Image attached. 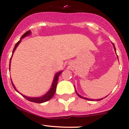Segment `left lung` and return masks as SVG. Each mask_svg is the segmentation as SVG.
<instances>
[{
  "label": "left lung",
  "mask_w": 129,
  "mask_h": 129,
  "mask_svg": "<svg viewBox=\"0 0 129 129\" xmlns=\"http://www.w3.org/2000/svg\"><path fill=\"white\" fill-rule=\"evenodd\" d=\"M113 47H114V50H115V51L116 52V48H115V45L113 44ZM117 57H118V56H117ZM74 87H75V86H74ZM76 90V89H75ZM76 93H77V94L78 95V96L79 97H80V98H83V99H84V100H89V101H91V100H91V99H89V98H85V97H82V96H81V95H79V94L78 93H77V91H76ZM106 97H107V96H106ZM103 98H101V99H98V100H96L97 101H100V100H103Z\"/></svg>",
  "instance_id": "8db88e82"
}]
</instances>
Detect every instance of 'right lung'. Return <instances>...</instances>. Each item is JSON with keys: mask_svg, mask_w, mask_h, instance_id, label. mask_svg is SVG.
Masks as SVG:
<instances>
[{"mask_svg": "<svg viewBox=\"0 0 129 129\" xmlns=\"http://www.w3.org/2000/svg\"><path fill=\"white\" fill-rule=\"evenodd\" d=\"M31 33V31L29 30V31H26V33H25L21 37L20 40L17 43H16V45H15V47H14V48L13 51H12V55H13L14 52L15 50L16 49V48H17V47L18 46V45L19 44L20 42H21V39L24 38V37H27V36L29 35ZM11 60H10V63H9L10 65H11ZM9 69H10V66H9ZM62 72H63L62 71H60V72H57V73L55 75V77H54V78H53V83H52V87H51V88L50 89L49 91H48V92H47V93L44 95V96H41V97H37V98H31V97H27V96H24V95H22H22L24 96V97L25 98H26V100H27L29 101V102H34V103H44V102H47V101L50 100L51 98L53 97V95H54V94H55V92L56 87H57V82H58V77H59V76L61 74V73H62ZM11 82H12V86H13L14 88L16 90V87H15V86H14V84H13V83H12V81H11ZM16 91H17V90H16Z\"/></svg>", "mask_w": 129, "mask_h": 129, "instance_id": "obj_1", "label": "right lung"}]
</instances>
